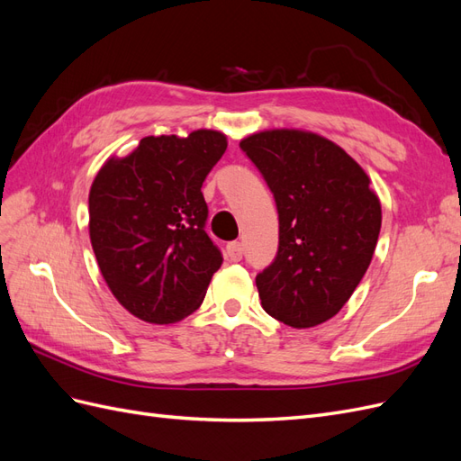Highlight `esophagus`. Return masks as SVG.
<instances>
[{
    "instance_id": "esophagus-1",
    "label": "esophagus",
    "mask_w": 461,
    "mask_h": 461,
    "mask_svg": "<svg viewBox=\"0 0 461 461\" xmlns=\"http://www.w3.org/2000/svg\"><path fill=\"white\" fill-rule=\"evenodd\" d=\"M227 256L230 261H240L244 256V248L240 242H229L227 244Z\"/></svg>"
}]
</instances>
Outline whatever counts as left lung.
<instances>
[{
	"instance_id": "obj_1",
	"label": "left lung",
	"mask_w": 461,
	"mask_h": 461,
	"mask_svg": "<svg viewBox=\"0 0 461 461\" xmlns=\"http://www.w3.org/2000/svg\"><path fill=\"white\" fill-rule=\"evenodd\" d=\"M271 188L278 252L256 276L263 310L294 329L337 315L364 278L381 232L367 173L310 131L273 129L240 142Z\"/></svg>"
}]
</instances>
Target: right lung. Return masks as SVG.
I'll use <instances>...</instances> for the list:
<instances>
[{
  "instance_id": "right-lung-1",
  "label": "right lung",
  "mask_w": 461,
  "mask_h": 461,
  "mask_svg": "<svg viewBox=\"0 0 461 461\" xmlns=\"http://www.w3.org/2000/svg\"><path fill=\"white\" fill-rule=\"evenodd\" d=\"M227 136H146L129 156L109 158L90 196V242L111 294L146 323L169 325L196 312L221 267L205 232L202 185Z\"/></svg>"
}]
</instances>
